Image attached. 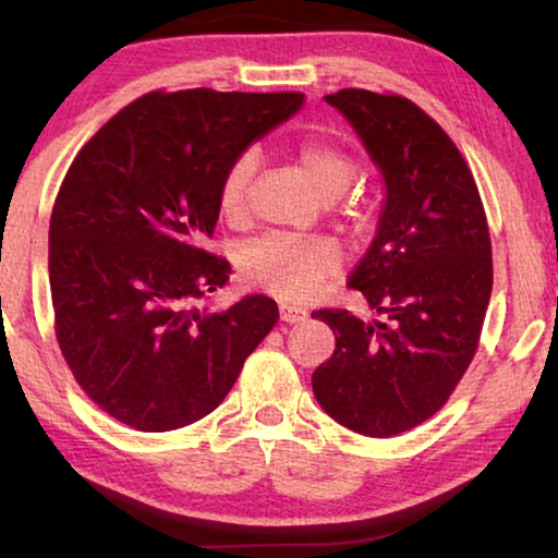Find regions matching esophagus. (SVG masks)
<instances>
[{"mask_svg": "<svg viewBox=\"0 0 558 558\" xmlns=\"http://www.w3.org/2000/svg\"><path fill=\"white\" fill-rule=\"evenodd\" d=\"M279 317H281V323H287V325L304 323V319H307V310L294 307V304H281V307H279Z\"/></svg>", "mask_w": 558, "mask_h": 558, "instance_id": "obj_1", "label": "esophagus"}]
</instances>
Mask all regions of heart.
Returning a JSON list of instances; mask_svg holds the SVG:
<instances>
[{"label": "heart", "instance_id": "heart-1", "mask_svg": "<svg viewBox=\"0 0 558 558\" xmlns=\"http://www.w3.org/2000/svg\"><path fill=\"white\" fill-rule=\"evenodd\" d=\"M292 162L304 182L319 197L332 201L345 193L357 174V162L348 149L327 140H304L292 149ZM258 159L254 149L241 151L226 167L220 180L218 203L226 218L241 220L248 213V190L254 182ZM342 216L350 223H361L363 213L357 205H342ZM342 256L338 243L323 235H289L269 233L251 241L241 251L239 266L251 284L279 296L302 300L315 292L325 279L340 271Z\"/></svg>", "mask_w": 558, "mask_h": 558}]
</instances>
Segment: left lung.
I'll return each instance as SVG.
<instances>
[{
  "label": "left lung",
  "instance_id": "8db88e82",
  "mask_svg": "<svg viewBox=\"0 0 558 558\" xmlns=\"http://www.w3.org/2000/svg\"><path fill=\"white\" fill-rule=\"evenodd\" d=\"M325 101L355 126L386 180L376 241L348 281L386 319L312 312L335 332L312 391L348 429L396 437L445 407L477 353L493 292L490 231L462 151L414 101L363 88Z\"/></svg>",
  "mask_w": 558,
  "mask_h": 558
}]
</instances>
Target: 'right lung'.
<instances>
[{"mask_svg": "<svg viewBox=\"0 0 558 558\" xmlns=\"http://www.w3.org/2000/svg\"><path fill=\"white\" fill-rule=\"evenodd\" d=\"M302 101L300 90H149L68 167L50 218L56 338L117 422L170 432L208 416L277 325L264 294L226 312L195 302L231 274L205 248L226 167Z\"/></svg>", "mask_w": 558, "mask_h": 558, "instance_id": "1", "label": "right lung"}]
</instances>
